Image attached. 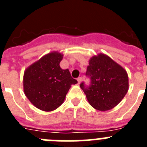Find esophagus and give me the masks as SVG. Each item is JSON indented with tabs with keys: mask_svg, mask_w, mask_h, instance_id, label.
I'll return each instance as SVG.
<instances>
[{
	"mask_svg": "<svg viewBox=\"0 0 147 147\" xmlns=\"http://www.w3.org/2000/svg\"><path fill=\"white\" fill-rule=\"evenodd\" d=\"M81 81H82V77L77 78V82H78V83H79V84H80V83L81 82Z\"/></svg>",
	"mask_w": 147,
	"mask_h": 147,
	"instance_id": "esophagus-1",
	"label": "esophagus"
}]
</instances>
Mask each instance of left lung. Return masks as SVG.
I'll list each match as a JSON object with an SVG mask.
<instances>
[{"label":"left lung","instance_id":"left-lung-1","mask_svg":"<svg viewBox=\"0 0 147 147\" xmlns=\"http://www.w3.org/2000/svg\"><path fill=\"white\" fill-rule=\"evenodd\" d=\"M86 75L90 78L91 85L87 88L82 82L80 88L90 105L100 111L115 107L129 89L126 70L105 54L100 53L90 59Z\"/></svg>","mask_w":147,"mask_h":147}]
</instances>
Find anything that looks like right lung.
I'll return each mask as SVG.
<instances>
[{
	"instance_id": "obj_1",
	"label": "right lung",
	"mask_w": 147,
	"mask_h": 147,
	"mask_svg": "<svg viewBox=\"0 0 147 147\" xmlns=\"http://www.w3.org/2000/svg\"><path fill=\"white\" fill-rule=\"evenodd\" d=\"M63 54L51 51L30 65L23 74V91L37 108L50 112L64 102L66 94L77 81L68 69L59 65Z\"/></svg>"
}]
</instances>
